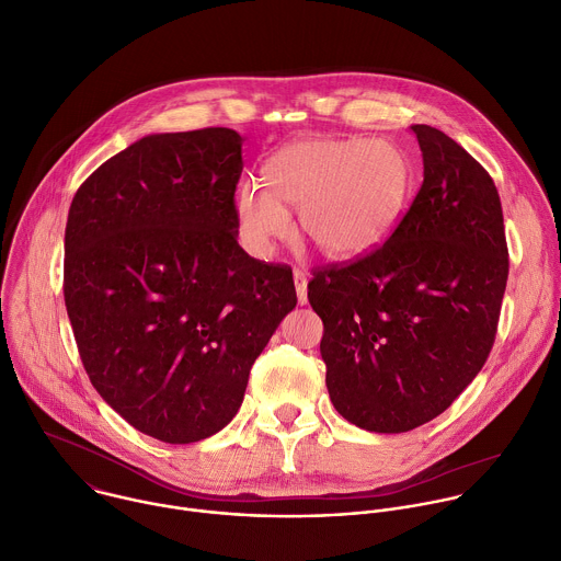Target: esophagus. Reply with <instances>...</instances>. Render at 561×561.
Masks as SVG:
<instances>
[{
    "mask_svg": "<svg viewBox=\"0 0 561 561\" xmlns=\"http://www.w3.org/2000/svg\"><path fill=\"white\" fill-rule=\"evenodd\" d=\"M307 276L300 272V270H296L294 272V285H296V296H298V305H307Z\"/></svg>",
    "mask_w": 561,
    "mask_h": 561,
    "instance_id": "34e87169",
    "label": "esophagus"
}]
</instances>
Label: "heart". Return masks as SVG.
<instances>
[{
  "mask_svg": "<svg viewBox=\"0 0 561 561\" xmlns=\"http://www.w3.org/2000/svg\"><path fill=\"white\" fill-rule=\"evenodd\" d=\"M267 188L241 184L239 234L259 259L291 232L298 210L300 234L327 259L348 261L375 250L399 224L410 169L388 142L364 138H309L283 147L265 164Z\"/></svg>",
  "mask_w": 561,
  "mask_h": 561,
  "instance_id": "obj_1",
  "label": "heart"
}]
</instances>
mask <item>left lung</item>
<instances>
[{
    "mask_svg": "<svg viewBox=\"0 0 561 561\" xmlns=\"http://www.w3.org/2000/svg\"><path fill=\"white\" fill-rule=\"evenodd\" d=\"M423 184L388 241L318 272L309 302L335 410L353 425L399 434L473 381L495 340L508 276L502 206L489 173L449 136L412 125Z\"/></svg>",
    "mask_w": 561,
    "mask_h": 561,
    "instance_id": "8db88e82",
    "label": "left lung"
}]
</instances>
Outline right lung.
Listing matches in <instances>:
<instances>
[{
  "instance_id": "1",
  "label": "right lung",
  "mask_w": 561,
  "mask_h": 561,
  "mask_svg": "<svg viewBox=\"0 0 561 561\" xmlns=\"http://www.w3.org/2000/svg\"><path fill=\"white\" fill-rule=\"evenodd\" d=\"M241 147L226 127L145 136L83 182L68 215L64 294L83 366L127 423L173 445L232 421L298 302L291 270L237 241Z\"/></svg>"
}]
</instances>
